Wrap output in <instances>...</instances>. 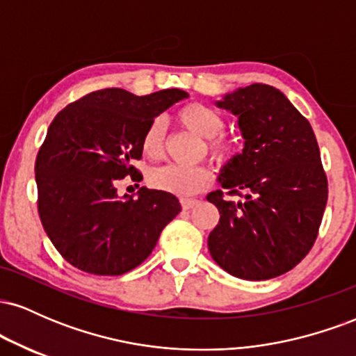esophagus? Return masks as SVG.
Segmentation results:
<instances>
[{"label":"esophagus","mask_w":356,"mask_h":356,"mask_svg":"<svg viewBox=\"0 0 356 356\" xmlns=\"http://www.w3.org/2000/svg\"><path fill=\"white\" fill-rule=\"evenodd\" d=\"M197 199H181V206H182V209L184 211H189V209H192V207L194 206H197Z\"/></svg>","instance_id":"34e87169"}]
</instances>
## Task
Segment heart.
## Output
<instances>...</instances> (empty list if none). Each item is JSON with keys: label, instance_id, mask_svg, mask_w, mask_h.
Wrapping results in <instances>:
<instances>
[{"label": "heart", "instance_id": "b5f03b06", "mask_svg": "<svg viewBox=\"0 0 356 356\" xmlns=\"http://www.w3.org/2000/svg\"><path fill=\"white\" fill-rule=\"evenodd\" d=\"M179 122L184 127L204 138H216L224 130V118L218 110L204 104H189L179 110ZM164 124L155 118L145 129L142 137V152L149 159H161L164 154ZM211 150L216 157L226 159L231 152L229 144L220 138L212 140ZM212 181V172L207 165H179L170 164L150 174V184L157 189L172 192L175 195H194L206 189Z\"/></svg>", "mask_w": 356, "mask_h": 356}]
</instances>
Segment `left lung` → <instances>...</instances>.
Here are the masks:
<instances>
[{"label": "left lung", "mask_w": 356, "mask_h": 356, "mask_svg": "<svg viewBox=\"0 0 356 356\" xmlns=\"http://www.w3.org/2000/svg\"><path fill=\"white\" fill-rule=\"evenodd\" d=\"M238 117L243 152L218 182L239 201L207 194L219 224L207 238L212 259L229 275L263 281L288 273L308 254L320 229L328 181L309 122L283 92L252 83L216 102Z\"/></svg>", "instance_id": "obj_1"}]
</instances>
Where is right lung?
<instances>
[{
  "label": "right lung",
  "instance_id": "add662e5",
  "mask_svg": "<svg viewBox=\"0 0 356 356\" xmlns=\"http://www.w3.org/2000/svg\"><path fill=\"white\" fill-rule=\"evenodd\" d=\"M189 93L167 88L138 97L105 88L67 105L53 118L36 155L38 212L53 246L72 266L120 276L149 257L181 212L174 194L140 187L118 197L115 182L140 181L132 161L155 117Z\"/></svg>",
  "mask_w": 356,
  "mask_h": 356
}]
</instances>
